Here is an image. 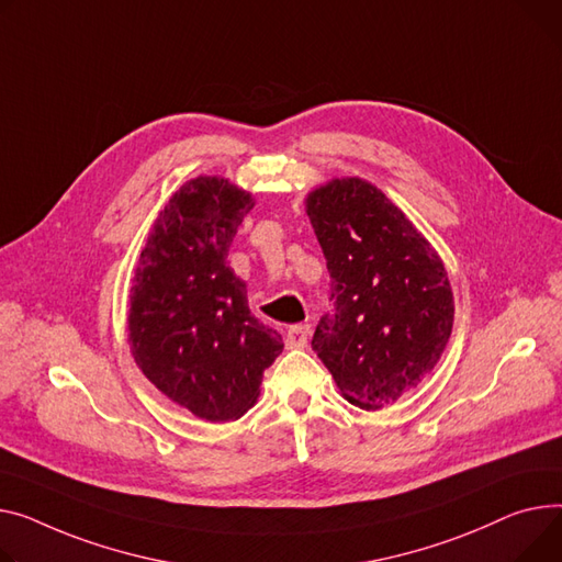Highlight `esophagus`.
Listing matches in <instances>:
<instances>
[{
  "label": "esophagus",
  "mask_w": 562,
  "mask_h": 562,
  "mask_svg": "<svg viewBox=\"0 0 562 562\" xmlns=\"http://www.w3.org/2000/svg\"><path fill=\"white\" fill-rule=\"evenodd\" d=\"M310 336V325H291L284 334L286 348H305Z\"/></svg>",
  "instance_id": "34e87169"
}]
</instances>
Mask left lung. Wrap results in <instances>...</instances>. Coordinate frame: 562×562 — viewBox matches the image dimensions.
<instances>
[{"instance_id":"8db88e82","label":"left lung","mask_w":562,"mask_h":562,"mask_svg":"<svg viewBox=\"0 0 562 562\" xmlns=\"http://www.w3.org/2000/svg\"><path fill=\"white\" fill-rule=\"evenodd\" d=\"M305 203L334 303L312 348L350 404L378 411L438 363L454 323L450 280L423 233L368 180L334 178Z\"/></svg>"}]
</instances>
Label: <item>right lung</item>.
Instances as JSON below:
<instances>
[{"mask_svg":"<svg viewBox=\"0 0 562 562\" xmlns=\"http://www.w3.org/2000/svg\"><path fill=\"white\" fill-rule=\"evenodd\" d=\"M255 201L218 176L184 182L139 252L128 301L135 363L160 393L207 423L241 418L282 336L259 323L228 250Z\"/></svg>","mask_w":562,"mask_h":562,"instance_id":"right-lung-1","label":"right lung"}]
</instances>
